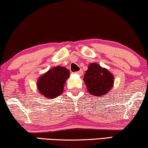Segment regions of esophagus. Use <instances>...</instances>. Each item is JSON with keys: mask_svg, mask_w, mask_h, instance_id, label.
Listing matches in <instances>:
<instances>
[{"mask_svg": "<svg viewBox=\"0 0 148 148\" xmlns=\"http://www.w3.org/2000/svg\"><path fill=\"white\" fill-rule=\"evenodd\" d=\"M76 73L77 74V75H79L81 76L83 74V71L82 70H80V71H77Z\"/></svg>", "mask_w": 148, "mask_h": 148, "instance_id": "1", "label": "esophagus"}]
</instances>
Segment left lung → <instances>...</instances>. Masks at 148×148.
<instances>
[{
	"instance_id": "left-lung-1",
	"label": "left lung",
	"mask_w": 148,
	"mask_h": 148,
	"mask_svg": "<svg viewBox=\"0 0 148 148\" xmlns=\"http://www.w3.org/2000/svg\"><path fill=\"white\" fill-rule=\"evenodd\" d=\"M113 79L114 77L108 69L97 63L89 64L83 78L89 93L97 97L110 92L114 82Z\"/></svg>"
}]
</instances>
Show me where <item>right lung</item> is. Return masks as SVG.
Masks as SVG:
<instances>
[{"label":"right lung","instance_id":"obj_1","mask_svg":"<svg viewBox=\"0 0 148 148\" xmlns=\"http://www.w3.org/2000/svg\"><path fill=\"white\" fill-rule=\"evenodd\" d=\"M69 75V69L61 66L49 69L38 79V91L47 99L57 97L63 93L64 85Z\"/></svg>","mask_w":148,"mask_h":148}]
</instances>
